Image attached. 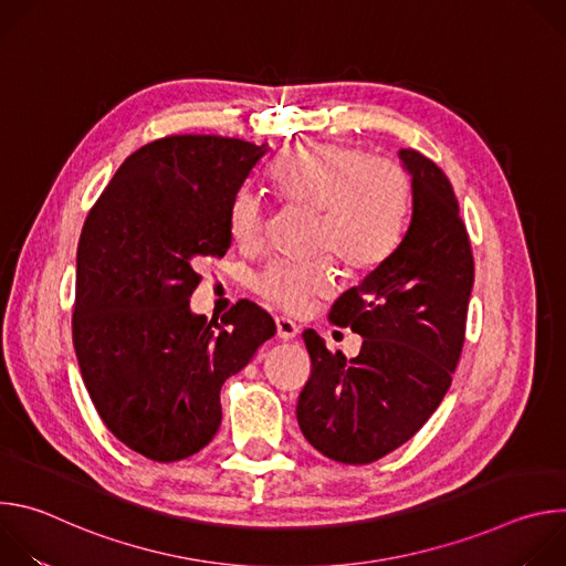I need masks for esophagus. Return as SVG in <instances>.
<instances>
[{
	"mask_svg": "<svg viewBox=\"0 0 566 566\" xmlns=\"http://www.w3.org/2000/svg\"><path fill=\"white\" fill-rule=\"evenodd\" d=\"M275 329H277V338H282V340H291L300 332V327L295 325V322L291 317H284V315L275 317Z\"/></svg>",
	"mask_w": 566,
	"mask_h": 566,
	"instance_id": "34e87169",
	"label": "esophagus"
}]
</instances>
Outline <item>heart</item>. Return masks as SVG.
<instances>
[{"mask_svg": "<svg viewBox=\"0 0 566 566\" xmlns=\"http://www.w3.org/2000/svg\"><path fill=\"white\" fill-rule=\"evenodd\" d=\"M273 179L291 203L319 212L317 251L334 253L347 271L371 273L400 247L412 184L398 160L345 143H306L282 158ZM266 226L269 210L262 195L241 188L228 208V232L234 244L247 251L260 249ZM253 289L277 308L300 315L313 300L336 291V269L327 260L315 264L275 260L255 275Z\"/></svg>", "mask_w": 566, "mask_h": 566, "instance_id": "b5f03b06", "label": "heart"}]
</instances>
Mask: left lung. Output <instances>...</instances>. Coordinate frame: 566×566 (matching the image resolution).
I'll list each match as a JSON object with an SVG mask.
<instances>
[{"instance_id":"1","label":"left lung","mask_w":566,"mask_h":566,"mask_svg":"<svg viewBox=\"0 0 566 566\" xmlns=\"http://www.w3.org/2000/svg\"><path fill=\"white\" fill-rule=\"evenodd\" d=\"M412 175V221L396 253L343 293L329 322L360 334L347 360L304 332L311 376L297 423L325 457L365 465L410 441L439 408L459 363L474 282L470 237L443 170L417 149L398 151Z\"/></svg>"}]
</instances>
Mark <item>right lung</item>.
Listing matches in <instances>:
<instances>
[{"mask_svg":"<svg viewBox=\"0 0 566 566\" xmlns=\"http://www.w3.org/2000/svg\"><path fill=\"white\" fill-rule=\"evenodd\" d=\"M266 154V143L208 134L151 140L125 158L80 232V374L107 430L151 461H181L212 441L223 380L275 334L249 300L221 325L190 313L197 269L230 249V201Z\"/></svg>","mask_w":566,"mask_h":566,"instance_id":"obj_1","label":"right lung"}]
</instances>
